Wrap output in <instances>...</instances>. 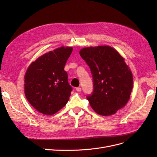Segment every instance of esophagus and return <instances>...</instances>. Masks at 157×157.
<instances>
[{"label": "esophagus", "instance_id": "obj_1", "mask_svg": "<svg viewBox=\"0 0 157 157\" xmlns=\"http://www.w3.org/2000/svg\"><path fill=\"white\" fill-rule=\"evenodd\" d=\"M76 90H77V92H80V91H81V88H80V87H78V88H76Z\"/></svg>", "mask_w": 157, "mask_h": 157}]
</instances>
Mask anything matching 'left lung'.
<instances>
[{"instance_id": "1", "label": "left lung", "mask_w": 157, "mask_h": 157, "mask_svg": "<svg viewBox=\"0 0 157 157\" xmlns=\"http://www.w3.org/2000/svg\"><path fill=\"white\" fill-rule=\"evenodd\" d=\"M79 54L92 75L93 92L86 99L95 112L109 116L124 107L133 87L132 74L124 59L105 46L84 48Z\"/></svg>"}]
</instances>
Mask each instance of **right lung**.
<instances>
[{"label":"right lung","mask_w":157,"mask_h":157,"mask_svg":"<svg viewBox=\"0 0 157 157\" xmlns=\"http://www.w3.org/2000/svg\"><path fill=\"white\" fill-rule=\"evenodd\" d=\"M73 48L61 47L33 62L25 75V94L31 105L44 115L56 113L67 103L73 88L64 67Z\"/></svg>","instance_id":"1"}]
</instances>
